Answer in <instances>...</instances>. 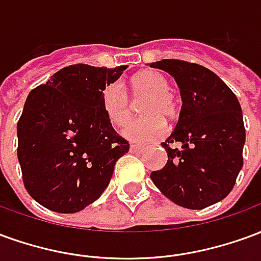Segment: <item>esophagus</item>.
Returning <instances> with one entry per match:
<instances>
[{
	"label": "esophagus",
	"mask_w": 261,
	"mask_h": 261,
	"mask_svg": "<svg viewBox=\"0 0 261 261\" xmlns=\"http://www.w3.org/2000/svg\"><path fill=\"white\" fill-rule=\"evenodd\" d=\"M130 152H133V153H141L142 152V147H140V145H134V144H131V145H130Z\"/></svg>",
	"instance_id": "obj_1"
}]
</instances>
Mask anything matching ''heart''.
Masks as SVG:
<instances>
[{
	"instance_id": "obj_1",
	"label": "heart",
	"mask_w": 261,
	"mask_h": 261,
	"mask_svg": "<svg viewBox=\"0 0 261 261\" xmlns=\"http://www.w3.org/2000/svg\"><path fill=\"white\" fill-rule=\"evenodd\" d=\"M133 99L144 102L140 106L142 119L133 120L121 128L125 140L137 144H148L159 140L166 131V121L177 114V102L169 91V82L158 71H142L130 82ZM102 108L113 124L125 123L133 112L130 97L119 81L110 82L102 91Z\"/></svg>"
}]
</instances>
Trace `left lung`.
<instances>
[{"mask_svg":"<svg viewBox=\"0 0 261 261\" xmlns=\"http://www.w3.org/2000/svg\"><path fill=\"white\" fill-rule=\"evenodd\" d=\"M180 89L179 121L162 147L168 162L151 173L153 185L177 205L202 210L224 200L243 166L245 124L238 97L229 86L202 65L161 60ZM180 142L181 148L170 145Z\"/></svg>","mask_w":261,"mask_h":261,"instance_id":"obj_1","label":"left lung"}]
</instances>
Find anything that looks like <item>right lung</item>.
I'll return each mask as SVG.
<instances>
[{"label": "right lung", "mask_w": 261, "mask_h": 261, "mask_svg": "<svg viewBox=\"0 0 261 261\" xmlns=\"http://www.w3.org/2000/svg\"><path fill=\"white\" fill-rule=\"evenodd\" d=\"M116 68L75 64L56 72L26 99L18 121V161L28 193L43 207L78 213L102 196L128 141L102 108Z\"/></svg>", "instance_id": "obj_1"}]
</instances>
